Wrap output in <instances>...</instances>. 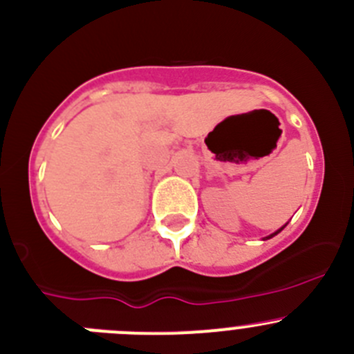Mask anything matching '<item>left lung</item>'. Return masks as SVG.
Wrapping results in <instances>:
<instances>
[{
  "label": "left lung",
  "instance_id": "8db88e82",
  "mask_svg": "<svg viewBox=\"0 0 354 354\" xmlns=\"http://www.w3.org/2000/svg\"><path fill=\"white\" fill-rule=\"evenodd\" d=\"M285 227H286V223H285V225H283V227H281V229H277V230H276V232H272V234H270V236L263 237V241H266V239H270V237H274V236H277V234L281 232V230H283V229H285Z\"/></svg>",
  "mask_w": 354,
  "mask_h": 354
}]
</instances>
